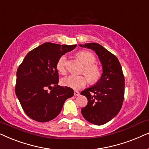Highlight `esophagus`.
Masks as SVG:
<instances>
[{
  "instance_id": "1",
  "label": "esophagus",
  "mask_w": 149,
  "mask_h": 149,
  "mask_svg": "<svg viewBox=\"0 0 149 149\" xmlns=\"http://www.w3.org/2000/svg\"><path fill=\"white\" fill-rule=\"evenodd\" d=\"M74 95L75 96H79L80 95V93L78 91H74Z\"/></svg>"
}]
</instances>
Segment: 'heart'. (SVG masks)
I'll return each mask as SVG.
<instances>
[{
    "instance_id": "obj_1",
    "label": "heart",
    "mask_w": 149,
    "mask_h": 149,
    "mask_svg": "<svg viewBox=\"0 0 149 149\" xmlns=\"http://www.w3.org/2000/svg\"><path fill=\"white\" fill-rule=\"evenodd\" d=\"M76 56L84 65L82 73L87 76L84 75H70L61 80V84L73 89H79L84 87L87 84L88 80L91 84H95L97 82L102 76V72L100 67L95 63L96 58L94 54L87 50H81L77 53ZM67 56L63 55L56 62V68L57 71L61 74H65L67 71Z\"/></svg>"
}]
</instances>
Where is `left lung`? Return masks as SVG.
Here are the masks:
<instances>
[{
  "label": "left lung",
  "mask_w": 149,
  "mask_h": 149,
  "mask_svg": "<svg viewBox=\"0 0 149 149\" xmlns=\"http://www.w3.org/2000/svg\"><path fill=\"white\" fill-rule=\"evenodd\" d=\"M81 47L94 50L102 64L103 73L95 86L81 92L88 104L81 110L82 116L91 123L104 125L117 115L122 108L125 94V78L116 56L97 43Z\"/></svg>",
  "instance_id": "obj_1"
}]
</instances>
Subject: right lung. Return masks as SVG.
<instances>
[{"label": "right lung", "mask_w": 149, "mask_h": 149, "mask_svg": "<svg viewBox=\"0 0 149 149\" xmlns=\"http://www.w3.org/2000/svg\"><path fill=\"white\" fill-rule=\"evenodd\" d=\"M76 45H59L47 42L32 49L17 70L15 91L23 110L31 119L47 122L61 112L73 90L58 85V59ZM49 90V91L48 90Z\"/></svg>", "instance_id": "1"}]
</instances>
